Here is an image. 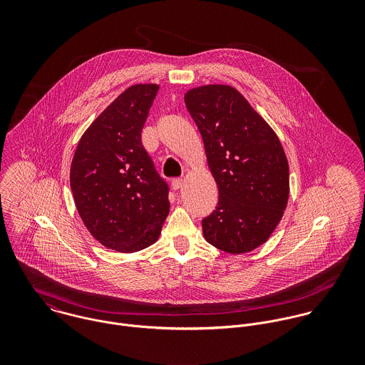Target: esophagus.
Masks as SVG:
<instances>
[{"label": "esophagus", "instance_id": "obj_1", "mask_svg": "<svg viewBox=\"0 0 365 365\" xmlns=\"http://www.w3.org/2000/svg\"><path fill=\"white\" fill-rule=\"evenodd\" d=\"M182 184H184V180H182V178H174V180L171 181L173 190H180V188L182 187Z\"/></svg>", "mask_w": 365, "mask_h": 365}]
</instances>
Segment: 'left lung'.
I'll use <instances>...</instances> for the list:
<instances>
[{
	"label": "left lung",
	"mask_w": 365,
	"mask_h": 365,
	"mask_svg": "<svg viewBox=\"0 0 365 365\" xmlns=\"http://www.w3.org/2000/svg\"><path fill=\"white\" fill-rule=\"evenodd\" d=\"M217 184L215 210L202 219L212 246L232 255L255 250L279 223L289 195V167L278 136L229 86H204L185 94Z\"/></svg>",
	"instance_id": "left-lung-1"
}]
</instances>
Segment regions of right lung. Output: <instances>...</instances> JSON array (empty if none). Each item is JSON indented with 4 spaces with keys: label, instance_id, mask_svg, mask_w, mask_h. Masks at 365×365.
Returning a JSON list of instances; mask_svg holds the SVG:
<instances>
[{
    "label": "right lung",
    "instance_id": "add662e5",
    "mask_svg": "<svg viewBox=\"0 0 365 365\" xmlns=\"http://www.w3.org/2000/svg\"><path fill=\"white\" fill-rule=\"evenodd\" d=\"M158 86L136 84L91 123L70 168L77 210L105 247L133 253L153 245L168 215V184L142 145Z\"/></svg>",
    "mask_w": 365,
    "mask_h": 365
}]
</instances>
